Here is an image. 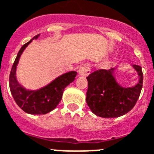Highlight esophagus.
Returning a JSON list of instances; mask_svg holds the SVG:
<instances>
[{
    "label": "esophagus",
    "mask_w": 154,
    "mask_h": 154,
    "mask_svg": "<svg viewBox=\"0 0 154 154\" xmlns=\"http://www.w3.org/2000/svg\"><path fill=\"white\" fill-rule=\"evenodd\" d=\"M90 73H91V67L89 65L82 66L79 69V75H81V76H85V77H86Z\"/></svg>",
    "instance_id": "esophagus-1"
}]
</instances>
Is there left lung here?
Returning <instances> with one entry per match:
<instances>
[{
  "instance_id": "8db88e82",
  "label": "left lung",
  "mask_w": 154,
  "mask_h": 154,
  "mask_svg": "<svg viewBox=\"0 0 154 154\" xmlns=\"http://www.w3.org/2000/svg\"><path fill=\"white\" fill-rule=\"evenodd\" d=\"M133 67L140 77L134 87L119 86L112 75L114 68L100 69L86 77L88 90L86 100L93 113L104 118H118L134 108L140 94L144 77L140 66L135 64Z\"/></svg>"
}]
</instances>
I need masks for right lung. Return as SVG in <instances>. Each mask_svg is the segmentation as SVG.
Segmentation results:
<instances>
[{"label": "right lung", "mask_w": 154, "mask_h": 154, "mask_svg": "<svg viewBox=\"0 0 154 154\" xmlns=\"http://www.w3.org/2000/svg\"><path fill=\"white\" fill-rule=\"evenodd\" d=\"M40 34L36 35L23 45L13 63L10 74V89L14 100L21 109L30 114H45L56 108L62 99L63 92L67 86L72 82L77 76V72L72 71L57 77L49 85L37 91H28L19 85L17 82L15 72L23 51L33 39H36Z\"/></svg>", "instance_id": "right-lung-1"}]
</instances>
